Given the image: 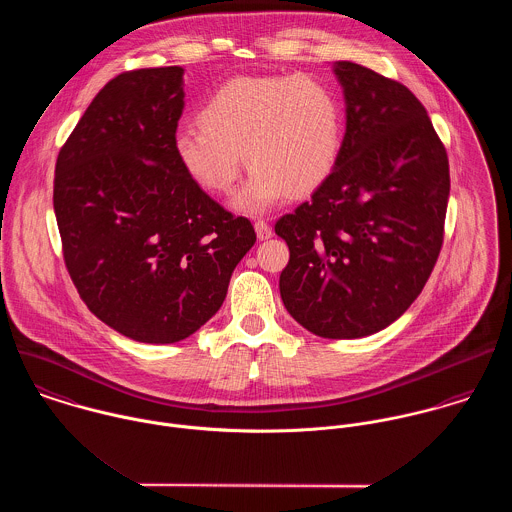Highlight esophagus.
Segmentation results:
<instances>
[{
    "label": "esophagus",
    "mask_w": 512,
    "mask_h": 512,
    "mask_svg": "<svg viewBox=\"0 0 512 512\" xmlns=\"http://www.w3.org/2000/svg\"><path fill=\"white\" fill-rule=\"evenodd\" d=\"M254 230H256V234H258L260 240H268V238H272V234H274L272 226H270L266 220H256V222H254Z\"/></svg>",
    "instance_id": "obj_1"
}]
</instances>
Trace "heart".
Listing matches in <instances>:
<instances>
[{
    "label": "heart",
    "instance_id": "b5f03b06",
    "mask_svg": "<svg viewBox=\"0 0 512 512\" xmlns=\"http://www.w3.org/2000/svg\"><path fill=\"white\" fill-rule=\"evenodd\" d=\"M199 128L175 134L183 171L209 193H228L242 169L250 177L232 197L244 215H264L288 193L319 189L333 173L345 136L337 94L303 74L226 80L197 114Z\"/></svg>",
    "mask_w": 512,
    "mask_h": 512
}]
</instances>
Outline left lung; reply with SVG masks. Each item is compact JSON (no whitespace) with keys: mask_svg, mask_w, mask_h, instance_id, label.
Wrapping results in <instances>:
<instances>
[{"mask_svg":"<svg viewBox=\"0 0 512 512\" xmlns=\"http://www.w3.org/2000/svg\"><path fill=\"white\" fill-rule=\"evenodd\" d=\"M345 138L311 201L276 222L290 262L280 295L323 339H361L394 323L424 290L443 242L445 147L420 100L351 61L333 63Z\"/></svg>","mask_w":512,"mask_h":512,"instance_id":"obj_1","label":"left lung"}]
</instances>
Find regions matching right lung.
Wrapping results in <instances>:
<instances>
[{"mask_svg": "<svg viewBox=\"0 0 512 512\" xmlns=\"http://www.w3.org/2000/svg\"><path fill=\"white\" fill-rule=\"evenodd\" d=\"M181 67L112 78L55 167L53 207L74 286L108 327L140 343H177L222 305L254 246L177 161Z\"/></svg>", "mask_w": 512, "mask_h": 512, "instance_id": "right-lung-1", "label": "right lung"}]
</instances>
